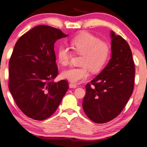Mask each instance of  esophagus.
Here are the masks:
<instances>
[{
	"instance_id": "obj_1",
	"label": "esophagus",
	"mask_w": 147,
	"mask_h": 147,
	"mask_svg": "<svg viewBox=\"0 0 147 147\" xmlns=\"http://www.w3.org/2000/svg\"><path fill=\"white\" fill-rule=\"evenodd\" d=\"M69 87H70V88H74L77 87V85H76V84L73 83V82H71V83L69 84Z\"/></svg>"
}]
</instances>
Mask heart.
<instances>
[{"label": "heart", "mask_w": 147, "mask_h": 147, "mask_svg": "<svg viewBox=\"0 0 147 147\" xmlns=\"http://www.w3.org/2000/svg\"><path fill=\"white\" fill-rule=\"evenodd\" d=\"M71 45L76 53L82 55L80 61L82 66L71 67L62 73L64 78L73 82L82 81L89 77V69L94 73L100 71L110 56L109 45L87 32H82L74 36L71 41ZM71 56V51L66 45H62L57 49V59L62 65H67Z\"/></svg>", "instance_id": "1"}]
</instances>
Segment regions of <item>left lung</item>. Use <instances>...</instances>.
Instances as JSON below:
<instances>
[{
	"label": "left lung",
	"mask_w": 147,
	"mask_h": 147,
	"mask_svg": "<svg viewBox=\"0 0 147 147\" xmlns=\"http://www.w3.org/2000/svg\"><path fill=\"white\" fill-rule=\"evenodd\" d=\"M111 59L107 67L86 85L82 108L96 123L117 117L125 108L133 91L135 69L129 44L111 32Z\"/></svg>",
	"instance_id": "left-lung-1"
}]
</instances>
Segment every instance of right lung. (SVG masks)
Listing matches in <instances>:
<instances>
[{
    "instance_id": "obj_1",
    "label": "right lung",
    "mask_w": 147,
    "mask_h": 147,
    "mask_svg": "<svg viewBox=\"0 0 147 147\" xmlns=\"http://www.w3.org/2000/svg\"><path fill=\"white\" fill-rule=\"evenodd\" d=\"M61 30L38 25L16 42L9 64L10 92L20 111L37 121L49 118L69 89L58 74L54 45L67 36Z\"/></svg>"
}]
</instances>
